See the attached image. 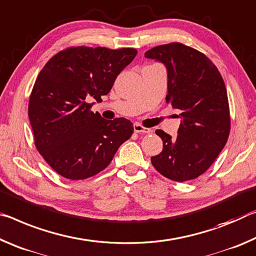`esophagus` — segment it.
Wrapping results in <instances>:
<instances>
[{
    "mask_svg": "<svg viewBox=\"0 0 256 256\" xmlns=\"http://www.w3.org/2000/svg\"><path fill=\"white\" fill-rule=\"evenodd\" d=\"M134 130L137 134H150V129L144 127V126H142L140 124H134Z\"/></svg>",
    "mask_w": 256,
    "mask_h": 256,
    "instance_id": "1",
    "label": "esophagus"
}]
</instances>
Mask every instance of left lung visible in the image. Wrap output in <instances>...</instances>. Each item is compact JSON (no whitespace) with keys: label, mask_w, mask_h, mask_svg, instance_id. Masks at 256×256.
<instances>
[{"label":"left lung","mask_w":256,"mask_h":256,"mask_svg":"<svg viewBox=\"0 0 256 256\" xmlns=\"http://www.w3.org/2000/svg\"><path fill=\"white\" fill-rule=\"evenodd\" d=\"M145 56L166 64V102L182 111L177 137L156 130L163 150L150 162L174 182L196 179L212 166L229 137L230 111L224 79L204 53L178 42L156 46Z\"/></svg>","instance_id":"obj_1"}]
</instances>
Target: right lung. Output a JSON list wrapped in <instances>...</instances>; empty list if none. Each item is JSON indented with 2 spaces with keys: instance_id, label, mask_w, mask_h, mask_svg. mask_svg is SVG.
Masks as SVG:
<instances>
[{
  "instance_id": "right-lung-1",
  "label": "right lung",
  "mask_w": 256,
  "mask_h": 256,
  "mask_svg": "<svg viewBox=\"0 0 256 256\" xmlns=\"http://www.w3.org/2000/svg\"><path fill=\"white\" fill-rule=\"evenodd\" d=\"M136 54L132 48L70 46L40 70L28 104L34 143L62 177L82 180L98 174L132 135V121L103 119L90 110L88 100L100 102Z\"/></svg>"
}]
</instances>
